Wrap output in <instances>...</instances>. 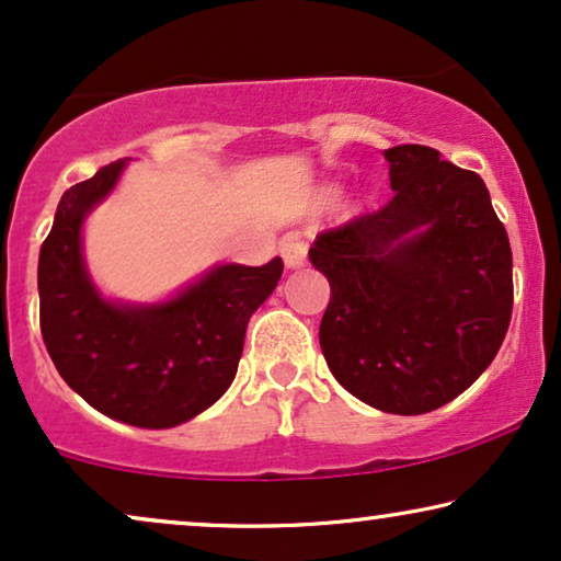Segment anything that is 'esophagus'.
<instances>
[{
  "mask_svg": "<svg viewBox=\"0 0 561 561\" xmlns=\"http://www.w3.org/2000/svg\"><path fill=\"white\" fill-rule=\"evenodd\" d=\"M309 255V244L298 232H290L280 240V257L288 267H301Z\"/></svg>",
  "mask_w": 561,
  "mask_h": 561,
  "instance_id": "1",
  "label": "esophagus"
}]
</instances>
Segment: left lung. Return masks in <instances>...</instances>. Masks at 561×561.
<instances>
[{
  "mask_svg": "<svg viewBox=\"0 0 561 561\" xmlns=\"http://www.w3.org/2000/svg\"><path fill=\"white\" fill-rule=\"evenodd\" d=\"M393 196L313 240L332 296L329 370L373 409L428 413L493 363L511 324L513 257L485 181L426 145L382 152Z\"/></svg>",
  "mask_w": 561,
  "mask_h": 561,
  "instance_id": "obj_1",
  "label": "left lung"
}]
</instances>
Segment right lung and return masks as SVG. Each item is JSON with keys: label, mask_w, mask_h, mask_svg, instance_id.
<instances>
[{"label": "right lung", "mask_w": 561, "mask_h": 561, "mask_svg": "<svg viewBox=\"0 0 561 561\" xmlns=\"http://www.w3.org/2000/svg\"><path fill=\"white\" fill-rule=\"evenodd\" d=\"M122 165L99 168L60 198L37 263L41 332L60 378L89 405L125 424L168 428L232 386L248 321L278 286L283 260L214 267L175 301L150 309L102 301L83 271L81 221Z\"/></svg>", "instance_id": "1"}]
</instances>
